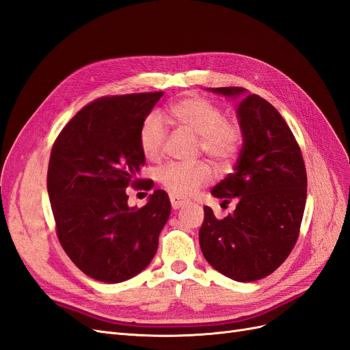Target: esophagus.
Returning a JSON list of instances; mask_svg holds the SVG:
<instances>
[{"mask_svg":"<svg viewBox=\"0 0 350 350\" xmlns=\"http://www.w3.org/2000/svg\"><path fill=\"white\" fill-rule=\"evenodd\" d=\"M169 200H171V204H172V208H174V210L181 208V207L187 203L185 198L179 197V196H176V194H171V196H169Z\"/></svg>","mask_w":350,"mask_h":350,"instance_id":"obj_1","label":"esophagus"}]
</instances>
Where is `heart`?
I'll list each match as a JSON object with an SVG mask.
<instances>
[{
  "label": "heart",
  "instance_id": "b5f03b06",
  "mask_svg": "<svg viewBox=\"0 0 350 350\" xmlns=\"http://www.w3.org/2000/svg\"><path fill=\"white\" fill-rule=\"evenodd\" d=\"M167 115L181 129L200 137V149L215 162L225 165L238 152L241 135L234 124L226 122L221 111L200 96H185L167 108ZM166 125L157 115L144 120L140 130V149L146 159L154 161L162 152ZM211 167L206 162L193 165L167 163L159 169L157 179L169 191L179 196L191 194L211 181Z\"/></svg>",
  "mask_w": 350,
  "mask_h": 350
}]
</instances>
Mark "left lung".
<instances>
[{
  "mask_svg": "<svg viewBox=\"0 0 350 350\" xmlns=\"http://www.w3.org/2000/svg\"><path fill=\"white\" fill-rule=\"evenodd\" d=\"M235 99L242 147L234 174L211 196L237 198L234 213L217 220L204 207L198 239L211 267L237 282L269 276L288 258L298 239L306 201L301 149L278 109L243 88H210Z\"/></svg>",
  "mask_w": 350,
  "mask_h": 350,
  "instance_id": "left-lung-1",
  "label": "left lung"
}]
</instances>
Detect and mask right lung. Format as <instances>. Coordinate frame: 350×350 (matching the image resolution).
Returning <instances> with one entry per match:
<instances>
[{
    "instance_id": "right-lung-1",
    "label": "right lung",
    "mask_w": 350,
    "mask_h": 350,
    "mask_svg": "<svg viewBox=\"0 0 350 350\" xmlns=\"http://www.w3.org/2000/svg\"><path fill=\"white\" fill-rule=\"evenodd\" d=\"M162 92L102 98L84 107L52 147L46 188L57 234L71 261L89 278L121 283L153 260L171 201L156 189L142 208L126 188L150 189L139 179L146 159L140 130Z\"/></svg>"
}]
</instances>
